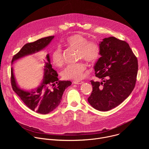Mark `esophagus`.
Instances as JSON below:
<instances>
[{"mask_svg": "<svg viewBox=\"0 0 149 149\" xmlns=\"http://www.w3.org/2000/svg\"><path fill=\"white\" fill-rule=\"evenodd\" d=\"M84 82L83 81H74L73 82V83L74 84H82Z\"/></svg>", "mask_w": 149, "mask_h": 149, "instance_id": "esophagus-1", "label": "esophagus"}]
</instances>
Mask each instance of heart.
Returning <instances> with one entry per match:
<instances>
[{
  "mask_svg": "<svg viewBox=\"0 0 149 149\" xmlns=\"http://www.w3.org/2000/svg\"><path fill=\"white\" fill-rule=\"evenodd\" d=\"M67 47L78 50V58L84 59L87 62L93 64L100 58V47L97 42L94 40H88L86 36L81 34H75L68 38L65 42ZM51 59L54 64L58 67L63 63L62 51L61 48H56L51 54ZM87 65L84 62H79L68 65L62 71V76L64 79L78 81L85 76Z\"/></svg>",
  "mask_w": 149,
  "mask_h": 149,
  "instance_id": "b5f03b06",
  "label": "heart"
}]
</instances>
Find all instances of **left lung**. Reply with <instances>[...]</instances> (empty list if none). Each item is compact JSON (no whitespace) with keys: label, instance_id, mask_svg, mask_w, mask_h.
I'll return each instance as SVG.
<instances>
[{"label":"left lung","instance_id":"1","mask_svg":"<svg viewBox=\"0 0 149 149\" xmlns=\"http://www.w3.org/2000/svg\"><path fill=\"white\" fill-rule=\"evenodd\" d=\"M101 56L94 66L95 76L101 82L91 81L93 91L88 98L95 109L107 111L120 105L133 90L138 61L128 43L111 36L99 45Z\"/></svg>","mask_w":149,"mask_h":149}]
</instances>
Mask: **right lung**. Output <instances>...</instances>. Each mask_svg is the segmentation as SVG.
Wrapping results in <instances>:
<instances>
[{"label": "right lung", "instance_id": "add662e5", "mask_svg": "<svg viewBox=\"0 0 149 149\" xmlns=\"http://www.w3.org/2000/svg\"><path fill=\"white\" fill-rule=\"evenodd\" d=\"M54 38V36H49L26 44L13 56L12 63L21 58L43 49ZM46 58L47 60L44 61V79L40 86L31 91H24L19 88L14 77L13 68L11 69L10 79L13 90L29 109L42 114H48L58 107L65 88L72 84L70 81H59L56 71L52 68L49 54Z\"/></svg>", "mask_w": 149, "mask_h": 149}]
</instances>
